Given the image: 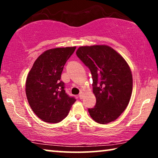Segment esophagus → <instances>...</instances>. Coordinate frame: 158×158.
I'll list each match as a JSON object with an SVG mask.
<instances>
[{
    "label": "esophagus",
    "mask_w": 158,
    "mask_h": 158,
    "mask_svg": "<svg viewBox=\"0 0 158 158\" xmlns=\"http://www.w3.org/2000/svg\"><path fill=\"white\" fill-rule=\"evenodd\" d=\"M83 93H82V92L80 93V94H79V98H81V99H82V98H83Z\"/></svg>",
    "instance_id": "obj_1"
}]
</instances>
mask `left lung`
Returning a JSON list of instances; mask_svg holds the SVG:
<instances>
[{
    "mask_svg": "<svg viewBox=\"0 0 158 158\" xmlns=\"http://www.w3.org/2000/svg\"><path fill=\"white\" fill-rule=\"evenodd\" d=\"M76 55L91 73L96 98L95 106L88 109L91 118L102 124L116 120L126 109L132 92V75L127 62L106 45L81 47Z\"/></svg>",
    "mask_w": 158,
    "mask_h": 158,
    "instance_id": "8db88e82",
    "label": "left lung"
}]
</instances>
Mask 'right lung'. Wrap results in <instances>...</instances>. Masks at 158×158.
Instances as JSON below:
<instances>
[{"label": "right lung", "instance_id": "add662e5", "mask_svg": "<svg viewBox=\"0 0 158 158\" xmlns=\"http://www.w3.org/2000/svg\"><path fill=\"white\" fill-rule=\"evenodd\" d=\"M76 47L50 49L39 56L28 74L26 95L34 113L48 123H58L68 116L76 101L64 90L60 81L67 60Z\"/></svg>", "mask_w": 158, "mask_h": 158}]
</instances>
